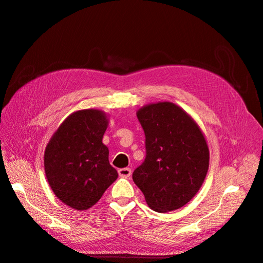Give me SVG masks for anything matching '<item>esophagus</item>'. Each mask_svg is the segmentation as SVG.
I'll use <instances>...</instances> for the list:
<instances>
[{"label":"esophagus","instance_id":"obj_1","mask_svg":"<svg viewBox=\"0 0 263 263\" xmlns=\"http://www.w3.org/2000/svg\"><path fill=\"white\" fill-rule=\"evenodd\" d=\"M118 172H119V175L121 177L127 178V177H130V175H131V168H129V167L120 168Z\"/></svg>","mask_w":263,"mask_h":263}]
</instances>
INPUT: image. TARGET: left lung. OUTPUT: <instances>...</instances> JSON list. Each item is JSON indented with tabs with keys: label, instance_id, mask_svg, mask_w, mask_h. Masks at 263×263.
<instances>
[{
	"label": "left lung",
	"instance_id": "8db88e82",
	"mask_svg": "<svg viewBox=\"0 0 263 263\" xmlns=\"http://www.w3.org/2000/svg\"><path fill=\"white\" fill-rule=\"evenodd\" d=\"M137 116L144 131L146 154L133 172V182L153 211H175L196 195L206 177V140L197 123L172 102L148 104Z\"/></svg>",
	"mask_w": 263,
	"mask_h": 263
}]
</instances>
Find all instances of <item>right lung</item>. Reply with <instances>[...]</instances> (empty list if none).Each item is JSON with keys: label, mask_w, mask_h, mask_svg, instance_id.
I'll use <instances>...</instances> for the list:
<instances>
[{"label": "right lung", "mask_w": 263, "mask_h": 263, "mask_svg": "<svg viewBox=\"0 0 263 263\" xmlns=\"http://www.w3.org/2000/svg\"><path fill=\"white\" fill-rule=\"evenodd\" d=\"M108 119L99 110L73 112L45 149V173L52 192L66 205L85 211L98 201L118 177L102 143Z\"/></svg>", "instance_id": "1"}]
</instances>
